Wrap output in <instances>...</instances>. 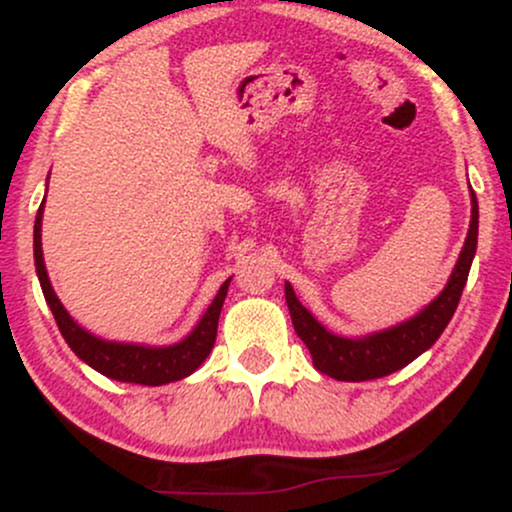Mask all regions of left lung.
<instances>
[{
	"label": "left lung",
	"mask_w": 512,
	"mask_h": 512,
	"mask_svg": "<svg viewBox=\"0 0 512 512\" xmlns=\"http://www.w3.org/2000/svg\"><path fill=\"white\" fill-rule=\"evenodd\" d=\"M477 236L479 204L477 195L472 192V221H469L467 240H464V248L457 257V264L445 289L409 320L399 322L395 327H387V330L363 334V337H342V334L327 330L322 322L315 320V315L305 305H301L293 286L286 281L284 291L293 330L308 346L315 368L334 380L361 383V380H375L395 373V370L404 368L416 356L431 349L448 327L457 310V303H460L469 267H472L474 255H477Z\"/></svg>",
	"instance_id": "left-lung-1"
}]
</instances>
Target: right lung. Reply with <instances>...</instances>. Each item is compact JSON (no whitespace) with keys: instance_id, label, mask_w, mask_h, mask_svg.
Wrapping results in <instances>:
<instances>
[{"instance_id":"1","label":"right lung","mask_w":512,"mask_h":512,"mask_svg":"<svg viewBox=\"0 0 512 512\" xmlns=\"http://www.w3.org/2000/svg\"><path fill=\"white\" fill-rule=\"evenodd\" d=\"M43 209L45 199L40 204L38 216H35L33 228V257L35 272H38L40 289H43L45 301H48L52 315H55L57 327H60L64 342L74 351L81 361L88 363L93 370L103 373L105 378L120 380V383H137V385H166L175 380L187 378L202 366L204 358L211 354L216 342V327H219V315L226 301L228 284L226 279L221 284L219 293L211 301L207 313L199 317L195 330L187 334L180 342L168 346H146V344H129V342H110V339L96 337L93 332L84 330L72 315L67 313L55 289L50 284L48 269L43 260Z\"/></svg>"}]
</instances>
